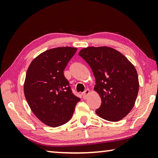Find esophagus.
Listing matches in <instances>:
<instances>
[{"label":"esophagus","mask_w":158,"mask_h":158,"mask_svg":"<svg viewBox=\"0 0 158 158\" xmlns=\"http://www.w3.org/2000/svg\"><path fill=\"white\" fill-rule=\"evenodd\" d=\"M89 94H90V90L89 89H86L84 93H83V94H82L83 98L86 99Z\"/></svg>","instance_id":"1"}]
</instances>
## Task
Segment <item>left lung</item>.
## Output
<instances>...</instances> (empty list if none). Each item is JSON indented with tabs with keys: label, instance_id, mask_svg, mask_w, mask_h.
Listing matches in <instances>:
<instances>
[{
	"label": "left lung",
	"instance_id": "obj_1",
	"mask_svg": "<svg viewBox=\"0 0 158 158\" xmlns=\"http://www.w3.org/2000/svg\"><path fill=\"white\" fill-rule=\"evenodd\" d=\"M79 55L95 76L94 90L102 100L96 114L112 122L123 118L135 105L139 88L135 66L121 52L109 47L84 48Z\"/></svg>",
	"mask_w": 158,
	"mask_h": 158
}]
</instances>
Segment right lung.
Wrapping results in <instances>:
<instances>
[{
	"label": "right lung",
	"instance_id": "add662e5",
	"mask_svg": "<svg viewBox=\"0 0 158 158\" xmlns=\"http://www.w3.org/2000/svg\"><path fill=\"white\" fill-rule=\"evenodd\" d=\"M77 49L47 50L32 61L23 85L25 98L36 117L48 126L68 123L80 98L74 95L63 71Z\"/></svg>",
	"mask_w": 158,
	"mask_h": 158
}]
</instances>
